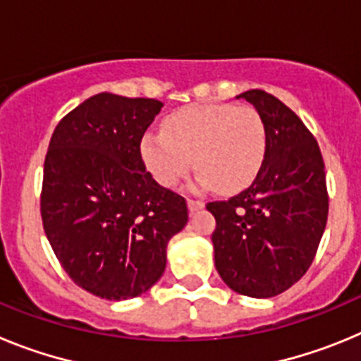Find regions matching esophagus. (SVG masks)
<instances>
[{"instance_id":"esophagus-1","label":"esophagus","mask_w":361,"mask_h":361,"mask_svg":"<svg viewBox=\"0 0 361 361\" xmlns=\"http://www.w3.org/2000/svg\"><path fill=\"white\" fill-rule=\"evenodd\" d=\"M188 208H190V212H199V209L204 208V202L202 200H195V199H188Z\"/></svg>"}]
</instances>
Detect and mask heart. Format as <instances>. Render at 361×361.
Here are the masks:
<instances>
[{
    "mask_svg": "<svg viewBox=\"0 0 361 361\" xmlns=\"http://www.w3.org/2000/svg\"><path fill=\"white\" fill-rule=\"evenodd\" d=\"M267 130L251 106L204 103L173 111L162 132L145 133L141 157L161 186L173 188L193 164L197 186L233 193L250 186L266 161Z\"/></svg>",
    "mask_w": 361,
    "mask_h": 361,
    "instance_id": "obj_1",
    "label": "heart"
}]
</instances>
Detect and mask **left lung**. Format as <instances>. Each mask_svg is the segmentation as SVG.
<instances>
[{
    "label": "left lung",
    "mask_w": 361,
    "mask_h": 361,
    "mask_svg": "<svg viewBox=\"0 0 361 361\" xmlns=\"http://www.w3.org/2000/svg\"><path fill=\"white\" fill-rule=\"evenodd\" d=\"M262 116L266 161L247 190L209 202L215 267L235 293L269 298L311 266L329 213L325 166L317 139L291 108L264 90L237 95Z\"/></svg>",
    "instance_id": "left-lung-1"
}]
</instances>
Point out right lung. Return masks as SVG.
<instances>
[{"label": "right lung", "instance_id": "obj_1", "mask_svg": "<svg viewBox=\"0 0 361 361\" xmlns=\"http://www.w3.org/2000/svg\"><path fill=\"white\" fill-rule=\"evenodd\" d=\"M162 103L97 94L56 126L44 157L41 219L63 269L106 300L148 291L188 222L184 197L159 186L141 141Z\"/></svg>", "mask_w": 361, "mask_h": 361}]
</instances>
